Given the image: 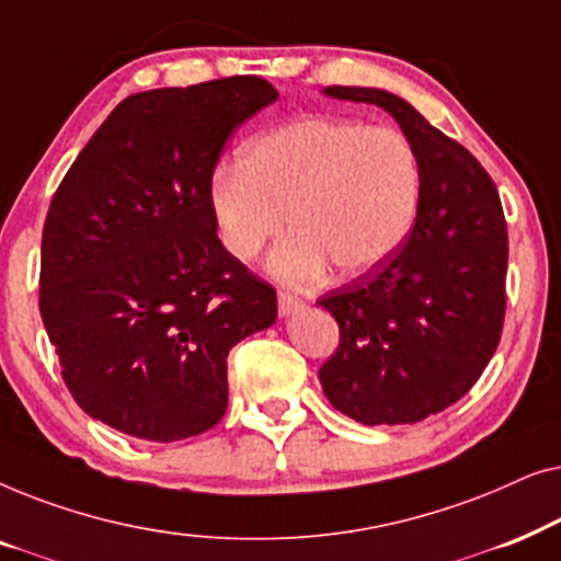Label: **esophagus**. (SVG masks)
<instances>
[{"label": "esophagus", "mask_w": 561, "mask_h": 561, "mask_svg": "<svg viewBox=\"0 0 561 561\" xmlns=\"http://www.w3.org/2000/svg\"><path fill=\"white\" fill-rule=\"evenodd\" d=\"M301 298L290 296V294H278V313L283 319L290 317V313H296L298 309H301Z\"/></svg>", "instance_id": "obj_1"}]
</instances>
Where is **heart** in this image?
I'll use <instances>...</instances> for the list:
<instances>
[{
    "mask_svg": "<svg viewBox=\"0 0 561 561\" xmlns=\"http://www.w3.org/2000/svg\"><path fill=\"white\" fill-rule=\"evenodd\" d=\"M421 198L413 145L393 127L301 117L250 140L237 165L214 173L209 206L225 250L255 260L286 227L271 257L286 283H311L329 263L365 275L409 237Z\"/></svg>",
    "mask_w": 561,
    "mask_h": 561,
    "instance_id": "b5f03b06",
    "label": "heart"
}]
</instances>
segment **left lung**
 Listing matches in <instances>:
<instances>
[{"label":"left lung","mask_w":561,"mask_h":561,"mask_svg":"<svg viewBox=\"0 0 561 561\" xmlns=\"http://www.w3.org/2000/svg\"><path fill=\"white\" fill-rule=\"evenodd\" d=\"M327 96L386 110L421 168L416 221L373 273L319 298L340 324L321 365L327 401L365 426L416 424L457 403L501 342L508 232L495 183L462 145L382 89Z\"/></svg>","instance_id":"left-lung-1"}]
</instances>
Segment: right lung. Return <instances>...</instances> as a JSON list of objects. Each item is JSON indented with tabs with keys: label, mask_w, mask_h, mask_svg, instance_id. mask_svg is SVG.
<instances>
[{
	"label": "right lung",
	"mask_w": 561,
	"mask_h": 561,
	"mask_svg": "<svg viewBox=\"0 0 561 561\" xmlns=\"http://www.w3.org/2000/svg\"><path fill=\"white\" fill-rule=\"evenodd\" d=\"M278 99L257 76L140 91L114 106L53 196L41 317L91 419L179 442L227 411V355L275 324V290L225 250L211 173Z\"/></svg>",
	"instance_id": "add662e5"
}]
</instances>
